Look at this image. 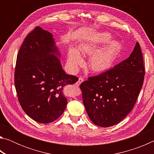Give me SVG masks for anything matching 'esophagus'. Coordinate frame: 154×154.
Segmentation results:
<instances>
[{"mask_svg":"<svg viewBox=\"0 0 154 154\" xmlns=\"http://www.w3.org/2000/svg\"><path fill=\"white\" fill-rule=\"evenodd\" d=\"M83 82V78L81 77H79V80L77 81V85H79L81 84V83H82Z\"/></svg>","mask_w":154,"mask_h":154,"instance_id":"1","label":"esophagus"}]
</instances>
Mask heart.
Segmentation results:
<instances>
[{"instance_id": "1", "label": "heart", "mask_w": 154, "mask_h": 154, "mask_svg": "<svg viewBox=\"0 0 154 154\" xmlns=\"http://www.w3.org/2000/svg\"><path fill=\"white\" fill-rule=\"evenodd\" d=\"M112 36L108 32L96 34L92 38L82 42L79 50L86 55H92L90 58V69L95 72H103L110 69L122 51L121 43L111 41ZM68 61L72 66L83 62L82 56L75 48L69 49Z\"/></svg>"}]
</instances>
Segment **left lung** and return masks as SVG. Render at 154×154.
<instances>
[{"label": "left lung", "mask_w": 154, "mask_h": 154, "mask_svg": "<svg viewBox=\"0 0 154 154\" xmlns=\"http://www.w3.org/2000/svg\"><path fill=\"white\" fill-rule=\"evenodd\" d=\"M145 68L139 43L126 60L80 85L90 120L100 127L120 122L132 109L144 81Z\"/></svg>", "instance_id": "1"}]
</instances>
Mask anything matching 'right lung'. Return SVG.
I'll list each match as a JSON object with an SVG mask.
<instances>
[{"mask_svg":"<svg viewBox=\"0 0 154 154\" xmlns=\"http://www.w3.org/2000/svg\"><path fill=\"white\" fill-rule=\"evenodd\" d=\"M53 35L39 26L25 38L17 54L15 85L23 110L42 124L55 121L63 113L67 99L63 89L78 78L62 68Z\"/></svg>","mask_w":154,"mask_h":154,"instance_id":"add662e5","label":"right lung"}]
</instances>
